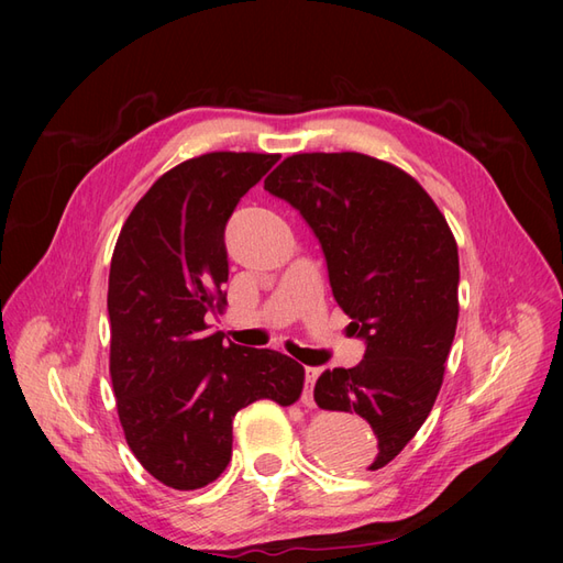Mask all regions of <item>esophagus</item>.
I'll list each match as a JSON object with an SVG mask.
<instances>
[{
	"label": "esophagus",
	"instance_id": "34e87169",
	"mask_svg": "<svg viewBox=\"0 0 563 563\" xmlns=\"http://www.w3.org/2000/svg\"><path fill=\"white\" fill-rule=\"evenodd\" d=\"M319 373H321V368H317V366H308L305 368V391H302V406H314V397H312V389H314V383H317V378H319Z\"/></svg>",
	"mask_w": 563,
	"mask_h": 563
}]
</instances>
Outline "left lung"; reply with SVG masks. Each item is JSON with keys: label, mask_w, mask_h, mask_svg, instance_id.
<instances>
[{"label": "left lung", "mask_w": 563, "mask_h": 563, "mask_svg": "<svg viewBox=\"0 0 563 563\" xmlns=\"http://www.w3.org/2000/svg\"><path fill=\"white\" fill-rule=\"evenodd\" d=\"M314 230L335 302L366 340L354 368L323 371L314 401L362 416L395 460L428 420L457 327V244L444 213L399 166L362 152H302L265 178Z\"/></svg>", "instance_id": "1"}]
</instances>
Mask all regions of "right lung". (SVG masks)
I'll list each match as a JSON object with an SVG mask.
<instances>
[{"mask_svg": "<svg viewBox=\"0 0 563 563\" xmlns=\"http://www.w3.org/2000/svg\"><path fill=\"white\" fill-rule=\"evenodd\" d=\"M279 155L207 152L180 162L135 203L117 236L110 378L126 444L168 488L216 482L240 408L298 401L305 368L275 350L225 343L209 312L228 305L225 223Z\"/></svg>", "mask_w": 563, "mask_h": 563, "instance_id": "1", "label": "right lung"}]
</instances>
